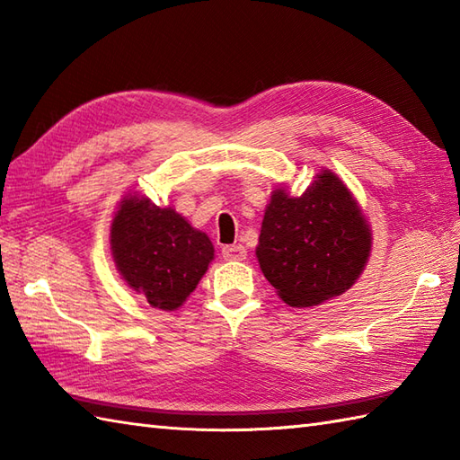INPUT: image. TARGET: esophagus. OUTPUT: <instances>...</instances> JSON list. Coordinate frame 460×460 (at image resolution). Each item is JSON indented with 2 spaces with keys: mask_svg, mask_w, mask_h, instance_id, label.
I'll return each instance as SVG.
<instances>
[{
  "mask_svg": "<svg viewBox=\"0 0 460 460\" xmlns=\"http://www.w3.org/2000/svg\"><path fill=\"white\" fill-rule=\"evenodd\" d=\"M221 255L225 261H245L247 259V249L243 245H227L221 249Z\"/></svg>",
  "mask_w": 460,
  "mask_h": 460,
  "instance_id": "esophagus-1",
  "label": "esophagus"
}]
</instances>
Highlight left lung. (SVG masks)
<instances>
[{
	"label": "left lung",
	"instance_id": "1",
	"mask_svg": "<svg viewBox=\"0 0 460 460\" xmlns=\"http://www.w3.org/2000/svg\"><path fill=\"white\" fill-rule=\"evenodd\" d=\"M371 229L334 172L316 173L295 198L270 193L257 259L262 275L290 306L306 308L344 295L366 269Z\"/></svg>",
	"mask_w": 460,
	"mask_h": 460
}]
</instances>
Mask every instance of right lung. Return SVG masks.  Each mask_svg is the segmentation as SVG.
I'll return each instance as SVG.
<instances>
[{"label": "right lung", "instance_id": "right-lung-1", "mask_svg": "<svg viewBox=\"0 0 460 460\" xmlns=\"http://www.w3.org/2000/svg\"><path fill=\"white\" fill-rule=\"evenodd\" d=\"M116 269L136 295L160 310L180 308L213 261V243L172 208L128 193L111 225Z\"/></svg>", "mask_w": 460, "mask_h": 460}]
</instances>
